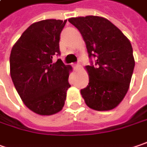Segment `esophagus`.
<instances>
[{
  "label": "esophagus",
  "instance_id": "esophagus-1",
  "mask_svg": "<svg viewBox=\"0 0 147 147\" xmlns=\"http://www.w3.org/2000/svg\"><path fill=\"white\" fill-rule=\"evenodd\" d=\"M74 69H78L79 67H80V64H79V62L77 63H74Z\"/></svg>",
  "mask_w": 147,
  "mask_h": 147
}]
</instances>
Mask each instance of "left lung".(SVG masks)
<instances>
[{
  "label": "left lung",
  "mask_w": 147,
  "mask_h": 147,
  "mask_svg": "<svg viewBox=\"0 0 147 147\" xmlns=\"http://www.w3.org/2000/svg\"><path fill=\"white\" fill-rule=\"evenodd\" d=\"M69 21L82 34L91 59V64L86 66L89 83L81 89L82 97L92 109H113L128 91L135 67L131 42L103 17L88 16Z\"/></svg>",
  "instance_id": "8db88e82"
}]
</instances>
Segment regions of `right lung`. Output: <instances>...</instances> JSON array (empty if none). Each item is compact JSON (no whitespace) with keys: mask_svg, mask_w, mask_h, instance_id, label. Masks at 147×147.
I'll list each match as a JSON object with an SVG mask.
<instances>
[{"mask_svg":"<svg viewBox=\"0 0 147 147\" xmlns=\"http://www.w3.org/2000/svg\"><path fill=\"white\" fill-rule=\"evenodd\" d=\"M67 20H45L30 26L12 47L11 77L26 106L40 115L59 113L64 105L71 66L59 56L60 34Z\"/></svg>","mask_w":147,"mask_h":147,"instance_id":"right-lung-1","label":"right lung"}]
</instances>
